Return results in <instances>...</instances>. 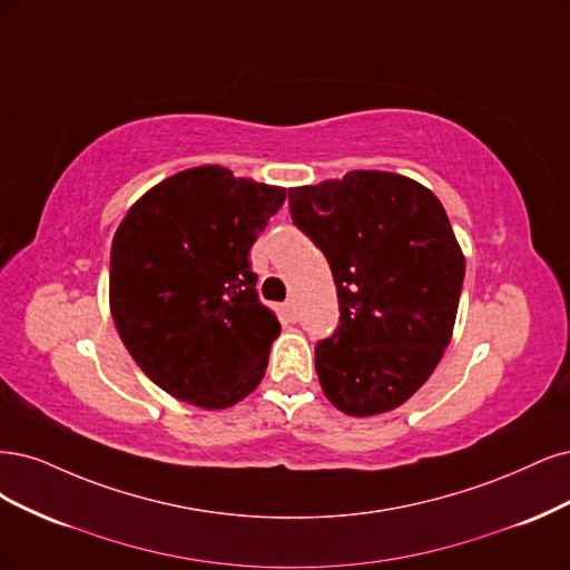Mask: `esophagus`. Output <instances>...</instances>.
I'll list each match as a JSON object with an SVG mask.
<instances>
[{
    "mask_svg": "<svg viewBox=\"0 0 570 570\" xmlns=\"http://www.w3.org/2000/svg\"><path fill=\"white\" fill-rule=\"evenodd\" d=\"M282 315H284V320H286V322H296V320H298V312H296V305H293V301L284 303V307H282Z\"/></svg>",
    "mask_w": 570,
    "mask_h": 570,
    "instance_id": "1",
    "label": "esophagus"
}]
</instances>
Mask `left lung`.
<instances>
[{
  "instance_id": "1",
  "label": "left lung",
  "mask_w": 570,
  "mask_h": 570,
  "mask_svg": "<svg viewBox=\"0 0 570 570\" xmlns=\"http://www.w3.org/2000/svg\"><path fill=\"white\" fill-rule=\"evenodd\" d=\"M291 217L324 253L341 324L315 347L322 391L343 414L407 402L452 338L464 253L431 189L383 170L288 189Z\"/></svg>"
}]
</instances>
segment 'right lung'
I'll return each instance as SVG.
<instances>
[{"label": "right lung", "instance_id": "add662e5", "mask_svg": "<svg viewBox=\"0 0 570 570\" xmlns=\"http://www.w3.org/2000/svg\"><path fill=\"white\" fill-rule=\"evenodd\" d=\"M286 189L198 165L122 217L108 303L120 341L168 395L227 410L258 389L282 324L258 301L248 250Z\"/></svg>", "mask_w": 570, "mask_h": 570}]
</instances>
